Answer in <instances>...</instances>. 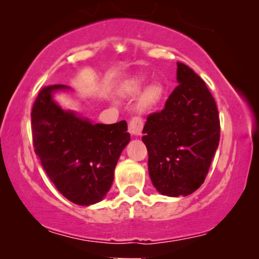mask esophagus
Masks as SVG:
<instances>
[{
    "label": "esophagus",
    "mask_w": 259,
    "mask_h": 259,
    "mask_svg": "<svg viewBox=\"0 0 259 259\" xmlns=\"http://www.w3.org/2000/svg\"><path fill=\"white\" fill-rule=\"evenodd\" d=\"M143 131V121L140 118H133L128 123V132L134 137L141 136Z\"/></svg>",
    "instance_id": "obj_1"
}]
</instances>
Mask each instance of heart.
I'll use <instances>...</instances> for the list:
<instances>
[{"mask_svg": "<svg viewBox=\"0 0 259 259\" xmlns=\"http://www.w3.org/2000/svg\"><path fill=\"white\" fill-rule=\"evenodd\" d=\"M144 87L145 84L143 81L134 80L128 84V87H127V93H128L131 97H138V95L143 92ZM162 94H164V91H162V88L159 86V84H151V86H148L146 90H145L143 95H141L140 104L146 109L154 107V106L161 100Z\"/></svg>", "mask_w": 259, "mask_h": 259, "instance_id": "obj_1", "label": "heart"}]
</instances>
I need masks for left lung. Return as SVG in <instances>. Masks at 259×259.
Here are the masks:
<instances>
[{
	"label": "left lung",
	"mask_w": 259,
	"mask_h": 259,
	"mask_svg": "<svg viewBox=\"0 0 259 259\" xmlns=\"http://www.w3.org/2000/svg\"><path fill=\"white\" fill-rule=\"evenodd\" d=\"M175 88L161 112L148 115L143 133L148 173L162 196H189L204 183L219 145L217 105L190 67L177 62Z\"/></svg>",
	"instance_id": "1"
}]
</instances>
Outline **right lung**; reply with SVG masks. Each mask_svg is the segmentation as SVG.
<instances>
[{
  "label": "right lung",
  "mask_w": 259,
  "mask_h": 259,
  "mask_svg": "<svg viewBox=\"0 0 259 259\" xmlns=\"http://www.w3.org/2000/svg\"><path fill=\"white\" fill-rule=\"evenodd\" d=\"M65 84L42 88L31 111L35 153L59 192L74 204L88 206L106 197L114 168L130 143L125 120L93 123L54 100Z\"/></svg>",
  "instance_id": "1"
}]
</instances>
